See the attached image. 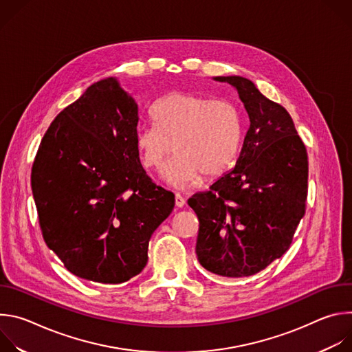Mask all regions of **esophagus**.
I'll use <instances>...</instances> for the list:
<instances>
[{
	"label": "esophagus",
	"instance_id": "1",
	"mask_svg": "<svg viewBox=\"0 0 352 352\" xmlns=\"http://www.w3.org/2000/svg\"><path fill=\"white\" fill-rule=\"evenodd\" d=\"M175 206L177 208H184L185 206V197L181 193L175 195Z\"/></svg>",
	"mask_w": 352,
	"mask_h": 352
}]
</instances>
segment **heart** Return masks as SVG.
<instances>
[{
	"mask_svg": "<svg viewBox=\"0 0 352 352\" xmlns=\"http://www.w3.org/2000/svg\"><path fill=\"white\" fill-rule=\"evenodd\" d=\"M155 124L135 133V146L144 168H164V179L175 188L197 184L206 175L216 179L236 163L243 142V116L230 100L177 91L152 110Z\"/></svg>",
	"mask_w": 352,
	"mask_h": 352,
	"instance_id": "obj_1",
	"label": "heart"
}]
</instances>
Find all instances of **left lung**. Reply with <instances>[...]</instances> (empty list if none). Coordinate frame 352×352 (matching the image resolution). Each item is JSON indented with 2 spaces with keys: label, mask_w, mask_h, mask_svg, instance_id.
<instances>
[{
  "label": "left lung",
  "mask_w": 352,
  "mask_h": 352,
  "mask_svg": "<svg viewBox=\"0 0 352 352\" xmlns=\"http://www.w3.org/2000/svg\"><path fill=\"white\" fill-rule=\"evenodd\" d=\"M232 85L249 117L234 170L188 205L199 220L196 256L210 273L248 277L281 258L305 214L308 155L288 111L242 76Z\"/></svg>",
  "instance_id": "1"
}]
</instances>
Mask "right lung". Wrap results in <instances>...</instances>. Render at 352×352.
<instances>
[{"label": "right lung", "instance_id": "right-lung-1", "mask_svg": "<svg viewBox=\"0 0 352 352\" xmlns=\"http://www.w3.org/2000/svg\"><path fill=\"white\" fill-rule=\"evenodd\" d=\"M138 104L116 78L89 86L48 126L32 167L47 246L75 276L120 284L147 263L174 193L146 175L135 146Z\"/></svg>", "mask_w": 352, "mask_h": 352}]
</instances>
